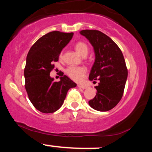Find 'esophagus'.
<instances>
[{
  "mask_svg": "<svg viewBox=\"0 0 152 152\" xmlns=\"http://www.w3.org/2000/svg\"><path fill=\"white\" fill-rule=\"evenodd\" d=\"M78 87L79 88H83V89H85V88H87L86 85H82V84H78Z\"/></svg>",
  "mask_w": 152,
  "mask_h": 152,
  "instance_id": "esophagus-1",
  "label": "esophagus"
}]
</instances>
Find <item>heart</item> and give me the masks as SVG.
Returning <instances> with one entry per match:
<instances>
[{
    "mask_svg": "<svg viewBox=\"0 0 152 152\" xmlns=\"http://www.w3.org/2000/svg\"><path fill=\"white\" fill-rule=\"evenodd\" d=\"M75 48L77 52L82 56H87L88 52V48L87 45L83 42H78L75 45ZM63 53H61L60 57H62ZM66 74L71 79L76 81H80L83 79L86 74V69L84 67H76V66H71L68 68L66 70Z\"/></svg>",
    "mask_w": 152,
    "mask_h": 152,
    "instance_id": "1",
    "label": "heart"
}]
</instances>
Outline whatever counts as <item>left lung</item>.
I'll return each mask as SVG.
<instances>
[{
    "label": "left lung",
    "mask_w": 152,
    "mask_h": 152,
    "mask_svg": "<svg viewBox=\"0 0 152 152\" xmlns=\"http://www.w3.org/2000/svg\"><path fill=\"white\" fill-rule=\"evenodd\" d=\"M80 34L88 40L95 54L88 78L99 81L95 97L88 104L96 111H109L120 102L126 84L128 71L124 56L114 41L101 31L83 30Z\"/></svg>",
    "instance_id": "obj_1"
}]
</instances>
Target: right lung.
<instances>
[{
  "mask_svg": "<svg viewBox=\"0 0 152 152\" xmlns=\"http://www.w3.org/2000/svg\"><path fill=\"white\" fill-rule=\"evenodd\" d=\"M73 36V33L52 31L40 38L29 50L24 69L25 87L29 100L41 112L50 114L58 110L68 91L76 86L66 76L58 82L50 76L53 63L58 61L61 52Z\"/></svg>",
  "mask_w": 152,
  "mask_h": 152,
  "instance_id": "right-lung-1",
  "label": "right lung"
}]
</instances>
